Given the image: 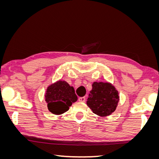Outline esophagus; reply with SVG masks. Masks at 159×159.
<instances>
[{
  "label": "esophagus",
  "instance_id": "34e87169",
  "mask_svg": "<svg viewBox=\"0 0 159 159\" xmlns=\"http://www.w3.org/2000/svg\"><path fill=\"white\" fill-rule=\"evenodd\" d=\"M78 101L80 102H85V98L84 97H80L78 98Z\"/></svg>",
  "mask_w": 159,
  "mask_h": 159
}]
</instances>
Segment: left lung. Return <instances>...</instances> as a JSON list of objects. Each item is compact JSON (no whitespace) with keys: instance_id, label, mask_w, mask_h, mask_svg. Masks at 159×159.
<instances>
[{"instance_id":"left-lung-1","label":"left lung","mask_w":159,"mask_h":159,"mask_svg":"<svg viewBox=\"0 0 159 159\" xmlns=\"http://www.w3.org/2000/svg\"><path fill=\"white\" fill-rule=\"evenodd\" d=\"M119 101V92L114 85L109 82L95 81L89 91L87 105L93 113L106 117L115 111Z\"/></svg>"}]
</instances>
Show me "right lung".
Instances as JSON below:
<instances>
[{"label": "right lung", "instance_id": "right-lung-1", "mask_svg": "<svg viewBox=\"0 0 159 159\" xmlns=\"http://www.w3.org/2000/svg\"><path fill=\"white\" fill-rule=\"evenodd\" d=\"M78 100L74 88L65 81L59 80L50 85L45 93L48 109L54 115H61Z\"/></svg>", "mask_w": 159, "mask_h": 159}]
</instances>
